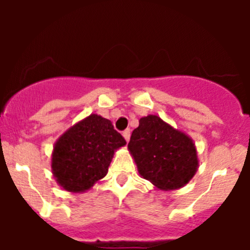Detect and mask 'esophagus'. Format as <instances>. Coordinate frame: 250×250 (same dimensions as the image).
I'll return each mask as SVG.
<instances>
[{"label": "esophagus", "mask_w": 250, "mask_h": 250, "mask_svg": "<svg viewBox=\"0 0 250 250\" xmlns=\"http://www.w3.org/2000/svg\"><path fill=\"white\" fill-rule=\"evenodd\" d=\"M123 136H124V139H125V140L129 141L130 140V129L124 130V131H123Z\"/></svg>", "instance_id": "esophagus-1"}]
</instances>
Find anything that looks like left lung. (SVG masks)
Instances as JSON below:
<instances>
[{"label":"left lung","instance_id":"8db88e82","mask_svg":"<svg viewBox=\"0 0 250 250\" xmlns=\"http://www.w3.org/2000/svg\"><path fill=\"white\" fill-rule=\"evenodd\" d=\"M127 149L139 174L160 190L183 188L199 167L193 139L156 115L139 120Z\"/></svg>","mask_w":250,"mask_h":250}]
</instances>
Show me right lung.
Wrapping results in <instances>:
<instances>
[{
    "instance_id": "obj_1",
    "label": "right lung",
    "mask_w": 250,
    "mask_h": 250,
    "mask_svg": "<svg viewBox=\"0 0 250 250\" xmlns=\"http://www.w3.org/2000/svg\"><path fill=\"white\" fill-rule=\"evenodd\" d=\"M125 145L111 121L89 115L55 143L51 169L57 184L71 193L89 190L107 174L115 151Z\"/></svg>"
}]
</instances>
